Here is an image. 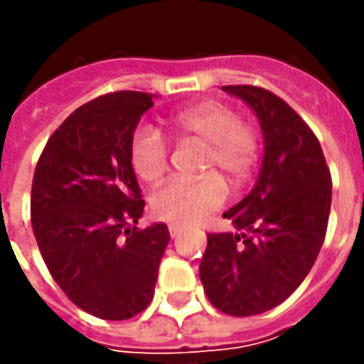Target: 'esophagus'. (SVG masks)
I'll use <instances>...</instances> for the list:
<instances>
[{
    "instance_id": "esophagus-1",
    "label": "esophagus",
    "mask_w": 364,
    "mask_h": 364,
    "mask_svg": "<svg viewBox=\"0 0 364 364\" xmlns=\"http://www.w3.org/2000/svg\"><path fill=\"white\" fill-rule=\"evenodd\" d=\"M181 232H183L181 226H175V224H171V226H169V236L171 237H179L181 236Z\"/></svg>"
}]
</instances>
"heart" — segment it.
<instances>
[{
    "label": "heart",
    "instance_id": "obj_1",
    "mask_svg": "<svg viewBox=\"0 0 364 364\" xmlns=\"http://www.w3.org/2000/svg\"><path fill=\"white\" fill-rule=\"evenodd\" d=\"M169 132L181 140L205 146L203 173H220L230 185H242L259 159L257 130L240 120L232 107L220 101H200L173 112ZM130 164L146 183L158 181L169 166V150L156 128L140 127L130 140ZM226 200V187L218 175L198 181H169L151 195L156 218L175 226H191L218 210Z\"/></svg>",
    "mask_w": 364,
    "mask_h": 364
}]
</instances>
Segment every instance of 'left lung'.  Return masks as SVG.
I'll return each mask as SVG.
<instances>
[{"label": "left lung", "instance_id": "obj_1", "mask_svg": "<svg viewBox=\"0 0 364 364\" xmlns=\"http://www.w3.org/2000/svg\"><path fill=\"white\" fill-rule=\"evenodd\" d=\"M259 120L257 181L222 214L237 232L208 234L198 274L214 308L255 316L284 302L310 273L328 228L331 177L318 138L271 91L224 85Z\"/></svg>", "mask_w": 364, "mask_h": 364}]
</instances>
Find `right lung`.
Masks as SVG:
<instances>
[{
    "label": "right lung",
    "mask_w": 364,
    "mask_h": 364,
    "mask_svg": "<svg viewBox=\"0 0 364 364\" xmlns=\"http://www.w3.org/2000/svg\"><path fill=\"white\" fill-rule=\"evenodd\" d=\"M154 97L119 91L75 109L46 142L31 191V224L68 298L101 320H128L154 298L169 230H138L144 200L130 140Z\"/></svg>",
    "instance_id": "1"
}]
</instances>
